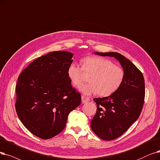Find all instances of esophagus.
Listing matches in <instances>:
<instances>
[{"mask_svg": "<svg viewBox=\"0 0 160 160\" xmlns=\"http://www.w3.org/2000/svg\"><path fill=\"white\" fill-rule=\"evenodd\" d=\"M88 101H89V99L88 97H84V96H82V103H86Z\"/></svg>", "mask_w": 160, "mask_h": 160, "instance_id": "34e87169", "label": "esophagus"}]
</instances>
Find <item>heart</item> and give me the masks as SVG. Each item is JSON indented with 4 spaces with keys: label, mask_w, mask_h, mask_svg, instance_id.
<instances>
[{
    "label": "heart",
    "mask_w": 160,
    "mask_h": 160,
    "mask_svg": "<svg viewBox=\"0 0 160 160\" xmlns=\"http://www.w3.org/2000/svg\"><path fill=\"white\" fill-rule=\"evenodd\" d=\"M82 63L83 71L91 73L88 78L89 83L80 88L84 95L97 93L100 96L107 97L115 93L122 85L125 76L123 69L111 61L99 56H89L83 59ZM67 76L74 86L82 84V68L78 65L75 63L69 65Z\"/></svg>",
    "instance_id": "1"
}]
</instances>
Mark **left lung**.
<instances>
[{
  "label": "left lung",
  "instance_id": "left-lung-1",
  "mask_svg": "<svg viewBox=\"0 0 160 160\" xmlns=\"http://www.w3.org/2000/svg\"><path fill=\"white\" fill-rule=\"evenodd\" d=\"M114 58L125 72L122 85L117 91L102 98H95L97 112L91 121V128L103 140L118 138L139 117L142 109L145 86L142 72L123 55L117 52H93Z\"/></svg>",
  "mask_w": 160,
  "mask_h": 160
}]
</instances>
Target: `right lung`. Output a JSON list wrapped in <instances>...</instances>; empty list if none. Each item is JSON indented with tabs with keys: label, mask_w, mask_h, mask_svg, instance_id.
Masks as SVG:
<instances>
[{
	"label": "right lung",
	"mask_w": 160,
	"mask_h": 160,
	"mask_svg": "<svg viewBox=\"0 0 160 160\" xmlns=\"http://www.w3.org/2000/svg\"><path fill=\"white\" fill-rule=\"evenodd\" d=\"M72 57L66 51L50 52L32 62L18 77V118L31 133L42 139L61 133L69 113L81 103V95L67 76Z\"/></svg>",
	"instance_id": "add662e5"
}]
</instances>
